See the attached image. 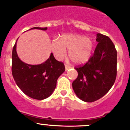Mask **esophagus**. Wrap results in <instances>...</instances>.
I'll use <instances>...</instances> for the list:
<instances>
[{"instance_id": "34e87169", "label": "esophagus", "mask_w": 130, "mask_h": 130, "mask_svg": "<svg viewBox=\"0 0 130 130\" xmlns=\"http://www.w3.org/2000/svg\"><path fill=\"white\" fill-rule=\"evenodd\" d=\"M65 70H69V69H70V68H71V67L69 66V65H66V64H65Z\"/></svg>"}]
</instances>
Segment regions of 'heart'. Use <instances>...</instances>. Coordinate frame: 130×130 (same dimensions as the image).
Returning <instances> with one entry per match:
<instances>
[{
  "instance_id": "1",
  "label": "heart",
  "mask_w": 130,
  "mask_h": 130,
  "mask_svg": "<svg viewBox=\"0 0 130 130\" xmlns=\"http://www.w3.org/2000/svg\"><path fill=\"white\" fill-rule=\"evenodd\" d=\"M93 47V41L90 38L78 34L64 35L60 41H54L51 44V49L56 58H63L66 56L67 50H69V58L76 64L88 61Z\"/></svg>"
}]
</instances>
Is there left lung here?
<instances>
[{
  "label": "left lung",
  "mask_w": 130,
  "mask_h": 130,
  "mask_svg": "<svg viewBox=\"0 0 130 130\" xmlns=\"http://www.w3.org/2000/svg\"><path fill=\"white\" fill-rule=\"evenodd\" d=\"M96 47L93 56L83 65L75 67L78 76L72 88L79 99L93 102L110 89L117 75V51L109 37L96 34Z\"/></svg>",
  "instance_id": "1"
}]
</instances>
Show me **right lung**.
<instances>
[{"mask_svg": "<svg viewBox=\"0 0 130 130\" xmlns=\"http://www.w3.org/2000/svg\"><path fill=\"white\" fill-rule=\"evenodd\" d=\"M31 29L46 30L47 28ZM16 42L12 53V74L16 84L31 99L40 100L47 99L55 89L58 78L65 72L63 63L57 61L51 53L50 58L39 65L25 63L18 56Z\"/></svg>", "mask_w": 130, "mask_h": 130, "instance_id": "1", "label": "right lung"}]
</instances>
